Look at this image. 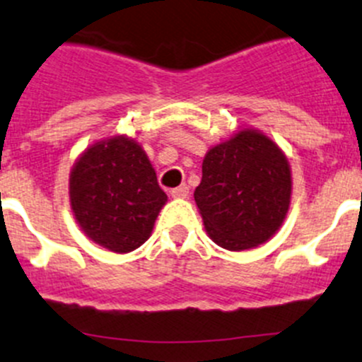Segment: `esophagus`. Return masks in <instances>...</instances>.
I'll use <instances>...</instances> for the list:
<instances>
[{"label": "esophagus", "instance_id": "obj_1", "mask_svg": "<svg viewBox=\"0 0 362 362\" xmlns=\"http://www.w3.org/2000/svg\"><path fill=\"white\" fill-rule=\"evenodd\" d=\"M171 196H173V198H187L189 196V187L185 184H182V185H178V187H175V189H171Z\"/></svg>", "mask_w": 362, "mask_h": 362}]
</instances>
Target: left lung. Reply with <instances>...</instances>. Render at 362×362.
<instances>
[{"mask_svg": "<svg viewBox=\"0 0 362 362\" xmlns=\"http://www.w3.org/2000/svg\"><path fill=\"white\" fill-rule=\"evenodd\" d=\"M194 202L209 237L228 251L265 244L281 228L292 198L283 150L256 129H242L212 146Z\"/></svg>", "mask_w": 362, "mask_h": 362, "instance_id": "obj_1", "label": "left lung"}]
</instances>
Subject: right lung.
<instances>
[{"instance_id": "right-lung-1", "label": "right lung", "mask_w": 362, "mask_h": 362, "mask_svg": "<svg viewBox=\"0 0 362 362\" xmlns=\"http://www.w3.org/2000/svg\"><path fill=\"white\" fill-rule=\"evenodd\" d=\"M74 217L90 240L113 252L145 244L168 196L145 150L127 136L88 146L69 178Z\"/></svg>"}]
</instances>
